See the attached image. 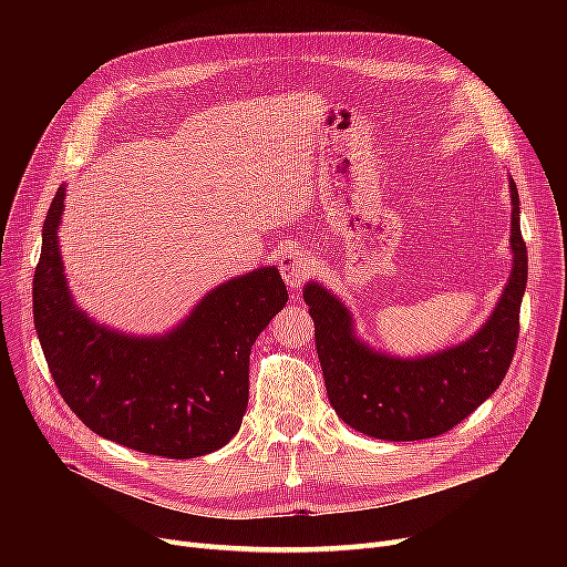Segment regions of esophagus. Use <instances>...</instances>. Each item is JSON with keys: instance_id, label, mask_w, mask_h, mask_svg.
<instances>
[{"instance_id": "esophagus-1", "label": "esophagus", "mask_w": 567, "mask_h": 567, "mask_svg": "<svg viewBox=\"0 0 567 567\" xmlns=\"http://www.w3.org/2000/svg\"><path fill=\"white\" fill-rule=\"evenodd\" d=\"M278 268L289 289H301L312 271V259L301 248H289L278 257Z\"/></svg>"}]
</instances>
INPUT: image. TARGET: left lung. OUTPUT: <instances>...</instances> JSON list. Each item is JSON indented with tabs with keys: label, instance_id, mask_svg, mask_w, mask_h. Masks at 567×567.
Instances as JSON below:
<instances>
[{
	"label": "left lung",
	"instance_id": "obj_1",
	"mask_svg": "<svg viewBox=\"0 0 567 567\" xmlns=\"http://www.w3.org/2000/svg\"><path fill=\"white\" fill-rule=\"evenodd\" d=\"M513 199V271L483 329L471 340L419 359L379 353L353 333L344 303L321 285H306L303 299L315 319V344L326 393L340 419L383 441H419L445 434L478 409L508 372L519 308L528 278L526 244L519 229V195Z\"/></svg>",
	"mask_w": 567,
	"mask_h": 567
}]
</instances>
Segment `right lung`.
<instances>
[{
	"label": "right lung",
	"mask_w": 567,
	"mask_h": 567,
	"mask_svg": "<svg viewBox=\"0 0 567 567\" xmlns=\"http://www.w3.org/2000/svg\"><path fill=\"white\" fill-rule=\"evenodd\" d=\"M64 197L62 186L48 208L32 293L64 402L89 430L137 453L190 460L223 449L248 406L250 349L289 299L278 268L216 287L167 336H122L71 299L56 244Z\"/></svg>",
	"instance_id": "obj_1"
}]
</instances>
